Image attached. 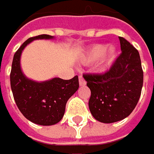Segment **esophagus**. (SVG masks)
<instances>
[{"label": "esophagus", "instance_id": "1", "mask_svg": "<svg viewBox=\"0 0 154 154\" xmlns=\"http://www.w3.org/2000/svg\"><path fill=\"white\" fill-rule=\"evenodd\" d=\"M79 84H80V86H81V87H82V86H85V85H86V82H85L84 78L82 77V75H80V76H79Z\"/></svg>", "mask_w": 154, "mask_h": 154}]
</instances>
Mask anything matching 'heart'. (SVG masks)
I'll return each mask as SVG.
<instances>
[{"label":"heart","mask_w":154,"mask_h":154,"mask_svg":"<svg viewBox=\"0 0 154 154\" xmlns=\"http://www.w3.org/2000/svg\"><path fill=\"white\" fill-rule=\"evenodd\" d=\"M116 58V49L114 45H94L88 50L82 59L87 63H93L99 60L102 68L106 69L109 67Z\"/></svg>","instance_id":"1"}]
</instances>
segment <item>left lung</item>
Segmentation results:
<instances>
[{
  "mask_svg": "<svg viewBox=\"0 0 154 154\" xmlns=\"http://www.w3.org/2000/svg\"><path fill=\"white\" fill-rule=\"evenodd\" d=\"M122 53L103 74H85L91 90L88 107L97 121L111 124L130 115L139 100L143 70L139 53L126 39L119 37Z\"/></svg>",
  "mask_w": 154,
  "mask_h": 154,
  "instance_id": "8db88e82",
  "label": "left lung"
}]
</instances>
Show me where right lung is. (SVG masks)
<instances>
[{
    "instance_id": "add662e5",
    "label": "right lung",
    "mask_w": 154,
    "mask_h": 154,
    "mask_svg": "<svg viewBox=\"0 0 154 154\" xmlns=\"http://www.w3.org/2000/svg\"><path fill=\"white\" fill-rule=\"evenodd\" d=\"M53 38L43 34L27 39L15 53L10 72L11 89L19 110L29 121L45 126L56 125L62 119L68 99L79 88V79L76 75L71 80L55 77L44 82L33 81L22 70L21 55L32 41Z\"/></svg>"
}]
</instances>
